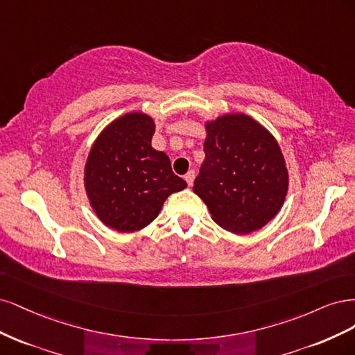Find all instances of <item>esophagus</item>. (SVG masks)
<instances>
[{
	"label": "esophagus",
	"instance_id": "obj_1",
	"mask_svg": "<svg viewBox=\"0 0 355 355\" xmlns=\"http://www.w3.org/2000/svg\"><path fill=\"white\" fill-rule=\"evenodd\" d=\"M194 177H196V174H194V171H189V173L184 175V180L187 181L189 187L193 186V181H194Z\"/></svg>",
	"mask_w": 355,
	"mask_h": 355
}]
</instances>
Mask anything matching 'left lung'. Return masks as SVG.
Returning a JSON list of instances; mask_svg holds the SVG:
<instances>
[{
	"label": "left lung",
	"mask_w": 355,
	"mask_h": 355,
	"mask_svg": "<svg viewBox=\"0 0 355 355\" xmlns=\"http://www.w3.org/2000/svg\"><path fill=\"white\" fill-rule=\"evenodd\" d=\"M205 128V161L193 191L224 230H259L282 209L289 187L279 143L245 113H227Z\"/></svg>",
	"instance_id": "obj_1"
}]
</instances>
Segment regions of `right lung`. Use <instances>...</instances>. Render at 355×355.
I'll return each instance as SVG.
<instances>
[{"label":"right lung","mask_w":355,"mask_h":355,"mask_svg":"<svg viewBox=\"0 0 355 355\" xmlns=\"http://www.w3.org/2000/svg\"><path fill=\"white\" fill-rule=\"evenodd\" d=\"M155 121L127 113L100 132L88 153L84 184L101 223L121 233L150 224L169 194L187 182L175 175L169 157L152 147Z\"/></svg>","instance_id":"obj_1"}]
</instances>
